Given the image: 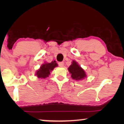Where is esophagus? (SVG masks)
<instances>
[{
  "instance_id": "34e87169",
  "label": "esophagus",
  "mask_w": 124,
  "mask_h": 124,
  "mask_svg": "<svg viewBox=\"0 0 124 124\" xmlns=\"http://www.w3.org/2000/svg\"><path fill=\"white\" fill-rule=\"evenodd\" d=\"M59 65L61 67H64V62H59Z\"/></svg>"
}]
</instances>
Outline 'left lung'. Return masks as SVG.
<instances>
[{"label":"left lung","instance_id":"obj_1","mask_svg":"<svg viewBox=\"0 0 124 124\" xmlns=\"http://www.w3.org/2000/svg\"><path fill=\"white\" fill-rule=\"evenodd\" d=\"M68 69L71 74V77L74 80L80 81L87 77L85 71L75 60L72 61V64Z\"/></svg>","mask_w":124,"mask_h":124}]
</instances>
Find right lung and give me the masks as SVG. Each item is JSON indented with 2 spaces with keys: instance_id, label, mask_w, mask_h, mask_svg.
<instances>
[{
  "instance_id": "1",
  "label": "right lung",
  "mask_w": 124,
  "mask_h": 124,
  "mask_svg": "<svg viewBox=\"0 0 124 124\" xmlns=\"http://www.w3.org/2000/svg\"><path fill=\"white\" fill-rule=\"evenodd\" d=\"M58 64L56 62L55 60H54L51 62H44L42 64L39 69L36 71L35 76H37L38 78L43 79L48 77L50 74V72L54 70L55 67H57Z\"/></svg>"
}]
</instances>
